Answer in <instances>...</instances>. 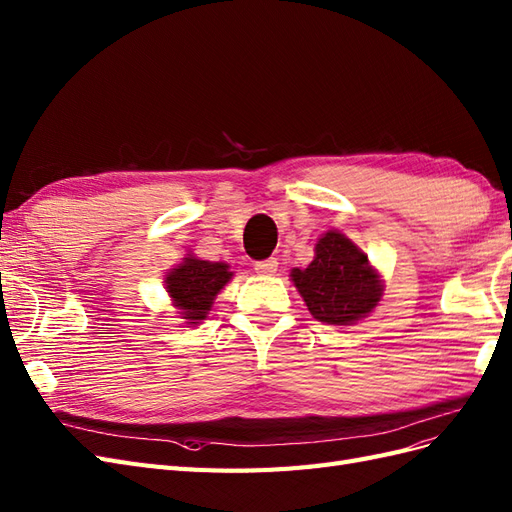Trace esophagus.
Returning a JSON list of instances; mask_svg holds the SVG:
<instances>
[{"instance_id":"obj_1","label":"esophagus","mask_w":512,"mask_h":512,"mask_svg":"<svg viewBox=\"0 0 512 512\" xmlns=\"http://www.w3.org/2000/svg\"><path fill=\"white\" fill-rule=\"evenodd\" d=\"M254 269H256V273H260V275H273L275 271H278V260H275V258L258 260V262H254Z\"/></svg>"}]
</instances>
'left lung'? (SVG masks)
<instances>
[{
  "mask_svg": "<svg viewBox=\"0 0 512 512\" xmlns=\"http://www.w3.org/2000/svg\"><path fill=\"white\" fill-rule=\"evenodd\" d=\"M290 275L310 314L329 325L359 321L383 293L368 256L336 230L316 243V256L306 269H293Z\"/></svg>",
  "mask_w": 512,
  "mask_h": 512,
  "instance_id": "obj_1",
  "label": "left lung"
}]
</instances>
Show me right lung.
Instances as JSON below:
<instances>
[{"instance_id":"1","label":"right lung","mask_w":512,"mask_h":512,"mask_svg":"<svg viewBox=\"0 0 512 512\" xmlns=\"http://www.w3.org/2000/svg\"><path fill=\"white\" fill-rule=\"evenodd\" d=\"M230 278L232 273L224 262H209L189 256L183 265L168 273L165 288H168L176 308L183 310V319H187L189 325H196L206 319L213 299Z\"/></svg>"}]
</instances>
